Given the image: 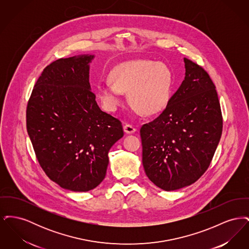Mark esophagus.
I'll list each match as a JSON object with an SVG mask.
<instances>
[{
  "mask_svg": "<svg viewBox=\"0 0 249 249\" xmlns=\"http://www.w3.org/2000/svg\"><path fill=\"white\" fill-rule=\"evenodd\" d=\"M124 131H125L127 134H132V133H134V132L136 131V129H135L132 125H130V124H126V125L124 126Z\"/></svg>",
  "mask_w": 249,
  "mask_h": 249,
  "instance_id": "1",
  "label": "esophagus"
}]
</instances>
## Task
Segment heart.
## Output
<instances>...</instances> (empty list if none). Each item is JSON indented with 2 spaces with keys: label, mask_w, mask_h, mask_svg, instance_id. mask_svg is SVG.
Masks as SVG:
<instances>
[{
  "label": "heart",
  "mask_w": 249,
  "mask_h": 249,
  "mask_svg": "<svg viewBox=\"0 0 249 249\" xmlns=\"http://www.w3.org/2000/svg\"><path fill=\"white\" fill-rule=\"evenodd\" d=\"M112 83L99 84L98 96L108 111H115L122 92H129L130 104L146 116L162 112L171 98L173 75L163 62L135 59L122 62L110 72Z\"/></svg>",
  "instance_id": "heart-1"
}]
</instances>
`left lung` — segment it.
Returning <instances> with one entry per match:
<instances>
[{
	"label": "left lung",
	"mask_w": 249,
	"mask_h": 249,
	"mask_svg": "<svg viewBox=\"0 0 249 249\" xmlns=\"http://www.w3.org/2000/svg\"><path fill=\"white\" fill-rule=\"evenodd\" d=\"M185 79L163 112L140 130L142 166L157 187L179 190L196 182L211 163L222 133V114L206 71L184 58Z\"/></svg>",
	"instance_id": "obj_1"
}]
</instances>
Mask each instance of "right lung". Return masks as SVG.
<instances>
[{
  "label": "right lung",
  "instance_id": "right-lung-1",
  "mask_svg": "<svg viewBox=\"0 0 249 249\" xmlns=\"http://www.w3.org/2000/svg\"><path fill=\"white\" fill-rule=\"evenodd\" d=\"M93 55L48 65L26 111L27 131L46 175L60 188L85 192L107 175L108 152L123 136L120 120L102 111L90 90Z\"/></svg>",
  "mask_w": 249,
  "mask_h": 249
}]
</instances>
